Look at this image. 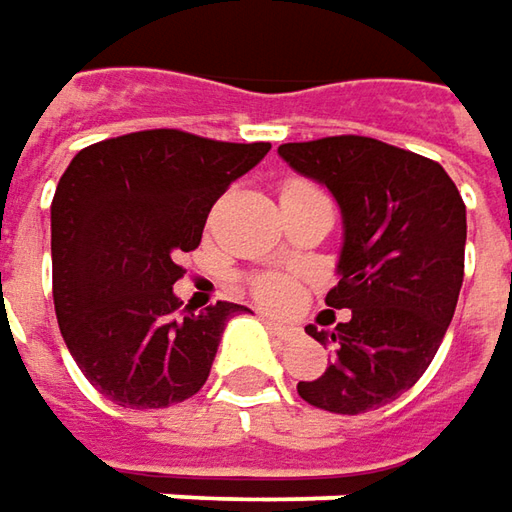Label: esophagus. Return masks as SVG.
<instances>
[{"label": "esophagus", "instance_id": "34e87169", "mask_svg": "<svg viewBox=\"0 0 512 512\" xmlns=\"http://www.w3.org/2000/svg\"><path fill=\"white\" fill-rule=\"evenodd\" d=\"M268 328L270 334L279 337V340H296V337H299V328H296V325H288V322L268 320Z\"/></svg>", "mask_w": 512, "mask_h": 512}]
</instances>
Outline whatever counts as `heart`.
Instances as JSON below:
<instances>
[{"label":"heart","instance_id":"1","mask_svg":"<svg viewBox=\"0 0 512 512\" xmlns=\"http://www.w3.org/2000/svg\"><path fill=\"white\" fill-rule=\"evenodd\" d=\"M288 184H302V181H288ZM253 294L270 308H291L296 302V282L285 273H265L253 282Z\"/></svg>","mask_w":512,"mask_h":512}]
</instances>
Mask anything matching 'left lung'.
<instances>
[{"instance_id": "8db88e82", "label": "left lung", "mask_w": 512, "mask_h": 512, "mask_svg": "<svg viewBox=\"0 0 512 512\" xmlns=\"http://www.w3.org/2000/svg\"><path fill=\"white\" fill-rule=\"evenodd\" d=\"M279 155L340 204V282L325 305L351 311L334 331L305 328L331 345V363L296 392L337 415L380 409L421 380L447 334L464 282L467 207L438 161L374 138L282 143Z\"/></svg>"}]
</instances>
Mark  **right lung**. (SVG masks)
Segmentation results:
<instances>
[{"instance_id":"1","label":"right lung","mask_w":512,"mask_h":512,"mask_svg":"<svg viewBox=\"0 0 512 512\" xmlns=\"http://www.w3.org/2000/svg\"><path fill=\"white\" fill-rule=\"evenodd\" d=\"M268 149L146 129L91 143L63 172L51 201L54 311L74 363L112 403L164 409L207 383L224 325L247 308L181 311L175 259Z\"/></svg>"}]
</instances>
